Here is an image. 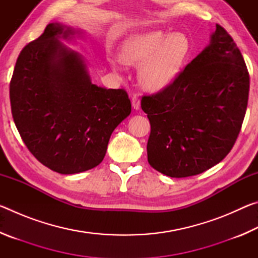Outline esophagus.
Returning <instances> with one entry per match:
<instances>
[{"label":"esophagus","mask_w":258,"mask_h":258,"mask_svg":"<svg viewBox=\"0 0 258 258\" xmlns=\"http://www.w3.org/2000/svg\"><path fill=\"white\" fill-rule=\"evenodd\" d=\"M132 106L134 109H140V106H141V102H140V98L138 94H134L132 97Z\"/></svg>","instance_id":"1"}]
</instances>
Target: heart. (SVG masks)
Masks as SVG:
<instances>
[{
    "label": "heart",
    "instance_id": "heart-1",
    "mask_svg": "<svg viewBox=\"0 0 258 258\" xmlns=\"http://www.w3.org/2000/svg\"><path fill=\"white\" fill-rule=\"evenodd\" d=\"M190 52V42L184 34L169 35L158 30L128 37L120 46L119 58L131 66L141 64L140 83L145 89L156 92L176 80Z\"/></svg>",
    "mask_w": 258,
    "mask_h": 258
}]
</instances>
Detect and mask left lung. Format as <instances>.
Here are the masks:
<instances>
[{
  "label": "left lung",
  "mask_w": 258,
  "mask_h": 258,
  "mask_svg": "<svg viewBox=\"0 0 258 258\" xmlns=\"http://www.w3.org/2000/svg\"><path fill=\"white\" fill-rule=\"evenodd\" d=\"M249 73L233 38L216 25L211 44L171 85L143 95L152 168L171 177L207 171L234 146L246 115Z\"/></svg>",
  "instance_id": "obj_1"
}]
</instances>
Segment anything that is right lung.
<instances>
[{
	"label": "right lung",
	"mask_w": 258,
	"mask_h": 258,
	"mask_svg": "<svg viewBox=\"0 0 258 258\" xmlns=\"http://www.w3.org/2000/svg\"><path fill=\"white\" fill-rule=\"evenodd\" d=\"M74 30L49 24L17 59L10 82L11 112L35 158L60 174L98 166L110 135L131 113L124 89L92 84L84 60L58 38Z\"/></svg>",
	"instance_id": "add662e5"
}]
</instances>
